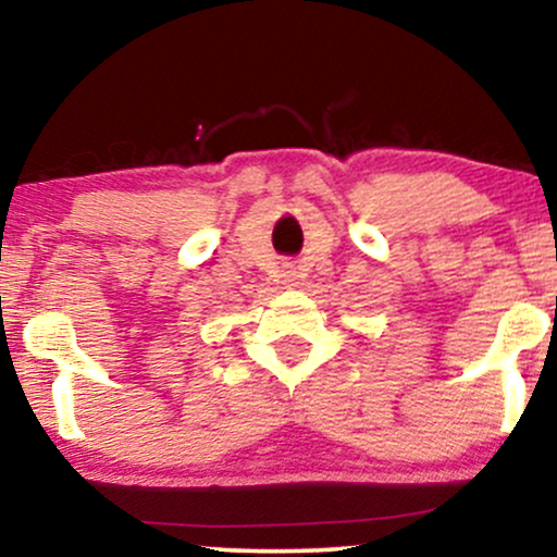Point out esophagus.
<instances>
[{
  "instance_id": "34e87169",
  "label": "esophagus",
  "mask_w": 557,
  "mask_h": 557,
  "mask_svg": "<svg viewBox=\"0 0 557 557\" xmlns=\"http://www.w3.org/2000/svg\"><path fill=\"white\" fill-rule=\"evenodd\" d=\"M283 277H285V283L295 285V280H298V272H295V267H293V264H287V267H285V270H283Z\"/></svg>"
}]
</instances>
